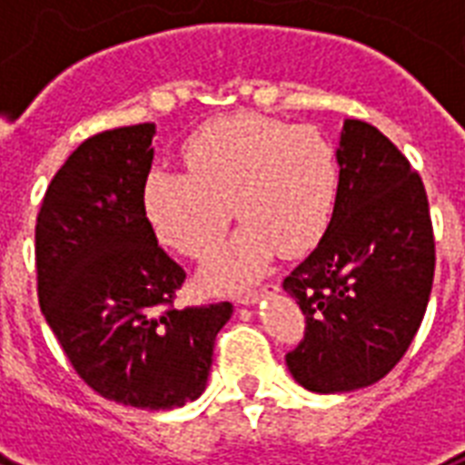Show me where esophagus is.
Wrapping results in <instances>:
<instances>
[{
	"mask_svg": "<svg viewBox=\"0 0 465 465\" xmlns=\"http://www.w3.org/2000/svg\"><path fill=\"white\" fill-rule=\"evenodd\" d=\"M280 290V284H265V287H261V290H253V292H246V294H241L236 302H239L241 306H251L255 304L258 299H262L265 294H272V292Z\"/></svg>",
	"mask_w": 465,
	"mask_h": 465,
	"instance_id": "34e87169",
	"label": "esophagus"
}]
</instances>
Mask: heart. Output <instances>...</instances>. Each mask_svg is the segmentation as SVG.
I'll list each match as a JSON object with an SVG mask.
<instances>
[{
    "instance_id": "obj_1",
    "label": "heart",
    "mask_w": 465,
    "mask_h": 465,
    "mask_svg": "<svg viewBox=\"0 0 465 465\" xmlns=\"http://www.w3.org/2000/svg\"><path fill=\"white\" fill-rule=\"evenodd\" d=\"M183 159L188 171H149L142 203L159 239L195 261L217 248L233 204L243 226L207 262L212 290L253 282L280 251H311L338 207V149L313 125L233 113L190 134Z\"/></svg>"
}]
</instances>
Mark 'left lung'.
<instances>
[{
	"instance_id": "obj_1",
	"label": "left lung",
	"mask_w": 465,
	"mask_h": 465,
	"mask_svg": "<svg viewBox=\"0 0 465 465\" xmlns=\"http://www.w3.org/2000/svg\"><path fill=\"white\" fill-rule=\"evenodd\" d=\"M340 197L313 253L284 277L306 316L287 367L313 393L364 389L411 347L434 280V233L422 178L361 120L340 133Z\"/></svg>"
}]
</instances>
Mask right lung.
<instances>
[{"label": "right lung", "mask_w": 465, "mask_h": 465, "mask_svg": "<svg viewBox=\"0 0 465 465\" xmlns=\"http://www.w3.org/2000/svg\"><path fill=\"white\" fill-rule=\"evenodd\" d=\"M154 123L105 130L69 154L35 222L38 302L76 374L115 403L200 398L229 302L175 309L185 270L159 246L142 190Z\"/></svg>", "instance_id": "add662e5"}]
</instances>
